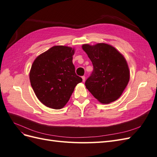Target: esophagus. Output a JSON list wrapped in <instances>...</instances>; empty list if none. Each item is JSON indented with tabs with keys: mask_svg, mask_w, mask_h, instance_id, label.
<instances>
[{
	"mask_svg": "<svg viewBox=\"0 0 157 157\" xmlns=\"http://www.w3.org/2000/svg\"><path fill=\"white\" fill-rule=\"evenodd\" d=\"M82 82H85V77H84V76H82Z\"/></svg>",
	"mask_w": 157,
	"mask_h": 157,
	"instance_id": "esophagus-1",
	"label": "esophagus"
}]
</instances>
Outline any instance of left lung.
I'll use <instances>...</instances> for the list:
<instances>
[{"instance_id":"1","label":"left lung","mask_w":157,"mask_h":157,"mask_svg":"<svg viewBox=\"0 0 157 157\" xmlns=\"http://www.w3.org/2000/svg\"><path fill=\"white\" fill-rule=\"evenodd\" d=\"M94 69L85 82L86 88L101 103H110L119 98L130 80L125 58L113 46L98 43L82 45Z\"/></svg>"}]
</instances>
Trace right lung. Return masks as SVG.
Masks as SVG:
<instances>
[{
    "label": "right lung",
    "instance_id": "add662e5",
    "mask_svg": "<svg viewBox=\"0 0 157 157\" xmlns=\"http://www.w3.org/2000/svg\"><path fill=\"white\" fill-rule=\"evenodd\" d=\"M75 50L55 46L33 62L29 73L31 86L39 101L46 107L59 109L68 102L77 84L82 81L75 73Z\"/></svg>",
    "mask_w": 157,
    "mask_h": 157
}]
</instances>
